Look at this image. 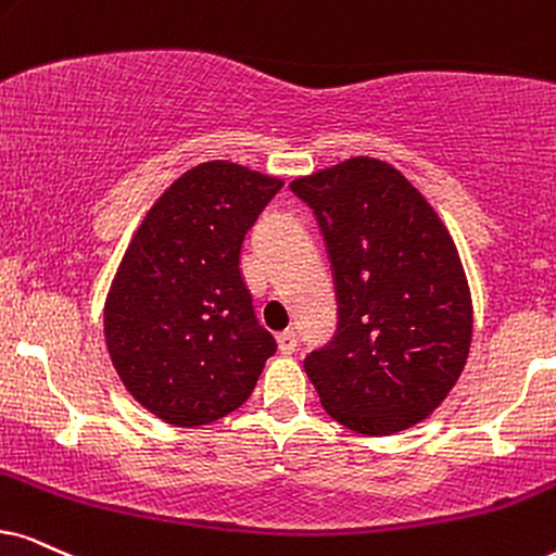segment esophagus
Here are the masks:
<instances>
[{
  "instance_id": "34e87169",
  "label": "esophagus",
  "mask_w": 556,
  "mask_h": 556,
  "mask_svg": "<svg viewBox=\"0 0 556 556\" xmlns=\"http://www.w3.org/2000/svg\"><path fill=\"white\" fill-rule=\"evenodd\" d=\"M277 343L282 354H292V351L298 349V333H294L292 328H287L282 333H277Z\"/></svg>"
}]
</instances>
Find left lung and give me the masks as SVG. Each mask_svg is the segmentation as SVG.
<instances>
[{
    "label": "left lung",
    "mask_w": 556,
    "mask_h": 556,
    "mask_svg": "<svg viewBox=\"0 0 556 556\" xmlns=\"http://www.w3.org/2000/svg\"><path fill=\"white\" fill-rule=\"evenodd\" d=\"M290 189L318 217L339 300L333 341L305 359L320 405L367 435L420 424L472 343V298L446 226L379 159H346Z\"/></svg>",
    "instance_id": "1"
}]
</instances>
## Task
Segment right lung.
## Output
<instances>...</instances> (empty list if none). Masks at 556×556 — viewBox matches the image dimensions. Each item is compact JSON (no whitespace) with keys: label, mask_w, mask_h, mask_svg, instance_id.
<instances>
[{"label":"right lung","mask_w":556,"mask_h":556,"mask_svg":"<svg viewBox=\"0 0 556 556\" xmlns=\"http://www.w3.org/2000/svg\"><path fill=\"white\" fill-rule=\"evenodd\" d=\"M285 181L230 161L189 168L153 202L104 302L125 390L172 426L241 407L277 341L258 326L241 245Z\"/></svg>","instance_id":"obj_1"}]
</instances>
